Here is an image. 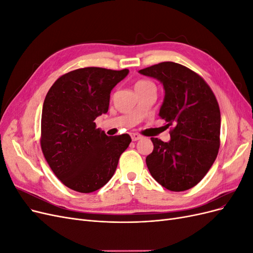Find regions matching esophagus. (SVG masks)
<instances>
[{"label":"esophagus","mask_w":253,"mask_h":253,"mask_svg":"<svg viewBox=\"0 0 253 253\" xmlns=\"http://www.w3.org/2000/svg\"><path fill=\"white\" fill-rule=\"evenodd\" d=\"M142 138V136L138 135V134H132V140L133 141H137V140H140Z\"/></svg>","instance_id":"esophagus-1"}]
</instances>
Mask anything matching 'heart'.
Here are the masks:
<instances>
[{"label": "heart", "mask_w": 253, "mask_h": 253, "mask_svg": "<svg viewBox=\"0 0 253 253\" xmlns=\"http://www.w3.org/2000/svg\"><path fill=\"white\" fill-rule=\"evenodd\" d=\"M150 84H153V83L150 82V81L140 80V81H138V82H137V83L135 84V88H136V87H141V86H147V85H150Z\"/></svg>", "instance_id": "heart-1"}]
</instances>
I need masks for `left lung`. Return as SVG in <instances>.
Segmentation results:
<instances>
[{"label":"left lung","mask_w":253,"mask_h":253,"mask_svg":"<svg viewBox=\"0 0 253 253\" xmlns=\"http://www.w3.org/2000/svg\"><path fill=\"white\" fill-rule=\"evenodd\" d=\"M163 83L165 99L159 116L170 126L171 140L151 138L154 150L145 158L148 169L166 189L193 188L208 173L219 149L220 112L212 89L190 68L162 62L140 70Z\"/></svg>","instance_id":"left-lung-1"}]
</instances>
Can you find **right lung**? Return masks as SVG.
<instances>
[{"label":"right lung","instance_id":"right-lung-1","mask_svg":"<svg viewBox=\"0 0 253 253\" xmlns=\"http://www.w3.org/2000/svg\"><path fill=\"white\" fill-rule=\"evenodd\" d=\"M128 74L102 67L67 73L45 97L41 119L43 155L61 182L80 193L102 188L114 175L128 134L108 136L95 119L108 113L111 90Z\"/></svg>","mask_w":253,"mask_h":253}]
</instances>
